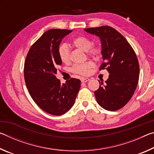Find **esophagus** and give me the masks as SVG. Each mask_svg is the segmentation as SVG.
<instances>
[{
  "label": "esophagus",
  "mask_w": 154,
  "mask_h": 154,
  "mask_svg": "<svg viewBox=\"0 0 154 154\" xmlns=\"http://www.w3.org/2000/svg\"><path fill=\"white\" fill-rule=\"evenodd\" d=\"M89 80H90L89 78H83V77L81 78V81H82V82H83V83H86Z\"/></svg>",
  "instance_id": "34e87169"
}]
</instances>
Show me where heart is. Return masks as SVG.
Instances as JSON below:
<instances>
[{"label":"heart","instance_id":"obj_1","mask_svg":"<svg viewBox=\"0 0 154 154\" xmlns=\"http://www.w3.org/2000/svg\"><path fill=\"white\" fill-rule=\"evenodd\" d=\"M72 44L87 53L94 58H98L101 56V49L97 46H92V42L89 38L85 36H78L72 40ZM59 58L64 63H68L70 61V49L66 44L63 43L59 46L58 49ZM94 64L92 62L88 61L82 64H76L72 67V71L81 75H88Z\"/></svg>","mask_w":154,"mask_h":154}]
</instances>
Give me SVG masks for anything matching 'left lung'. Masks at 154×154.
Here are the masks:
<instances>
[{
    "mask_svg": "<svg viewBox=\"0 0 154 154\" xmlns=\"http://www.w3.org/2000/svg\"><path fill=\"white\" fill-rule=\"evenodd\" d=\"M100 38L103 62L100 70L106 69L108 79L100 83L94 94L98 105L108 111L123 107L132 98L139 77V64L136 54L127 40L108 26L84 29Z\"/></svg>",
    "mask_w": 154,
    "mask_h": 154,
    "instance_id": "left-lung-1",
    "label": "left lung"
}]
</instances>
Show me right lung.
Listing matches in <instances>:
<instances>
[{
	"mask_svg": "<svg viewBox=\"0 0 154 154\" xmlns=\"http://www.w3.org/2000/svg\"><path fill=\"white\" fill-rule=\"evenodd\" d=\"M72 30L46 31L31 46L24 63V79L30 95L48 113L61 116L71 109L80 89L81 81L71 78L61 84L57 66L62 64L58 49L62 38Z\"/></svg>",
	"mask_w": 154,
	"mask_h": 154,
	"instance_id": "obj_1",
	"label": "right lung"
}]
</instances>
